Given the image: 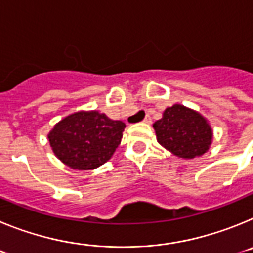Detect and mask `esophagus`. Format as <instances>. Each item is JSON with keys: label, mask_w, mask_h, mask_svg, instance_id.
I'll use <instances>...</instances> for the list:
<instances>
[{"label": "esophagus", "mask_w": 253, "mask_h": 253, "mask_svg": "<svg viewBox=\"0 0 253 253\" xmlns=\"http://www.w3.org/2000/svg\"><path fill=\"white\" fill-rule=\"evenodd\" d=\"M143 123H146V124H151V123H152L151 116H149V115H147L146 118H144V120H143Z\"/></svg>", "instance_id": "1"}]
</instances>
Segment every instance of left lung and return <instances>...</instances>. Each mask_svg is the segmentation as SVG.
<instances>
[{
  "instance_id": "left-lung-1",
  "label": "left lung",
  "mask_w": 253,
  "mask_h": 253,
  "mask_svg": "<svg viewBox=\"0 0 253 253\" xmlns=\"http://www.w3.org/2000/svg\"><path fill=\"white\" fill-rule=\"evenodd\" d=\"M153 128L161 146L184 160L203 156L213 142V129L207 118L180 104L167 107Z\"/></svg>"
}]
</instances>
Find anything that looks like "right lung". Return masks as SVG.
<instances>
[{
    "label": "right lung",
    "mask_w": 253,
    "mask_h": 253,
    "mask_svg": "<svg viewBox=\"0 0 253 253\" xmlns=\"http://www.w3.org/2000/svg\"><path fill=\"white\" fill-rule=\"evenodd\" d=\"M125 124L97 110H81L53 126L48 139L55 157L73 169H95L113 157Z\"/></svg>",
    "instance_id": "obj_1"
}]
</instances>
